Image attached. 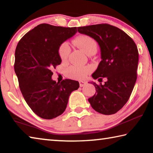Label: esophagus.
Returning <instances> with one entry per match:
<instances>
[{"label": "esophagus", "instance_id": "34e87169", "mask_svg": "<svg viewBox=\"0 0 153 153\" xmlns=\"http://www.w3.org/2000/svg\"><path fill=\"white\" fill-rule=\"evenodd\" d=\"M79 86L80 87H83V86H84L85 85H86V82H83V81H79Z\"/></svg>", "mask_w": 153, "mask_h": 153}]
</instances>
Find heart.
I'll list each match as a JSON object with an SVG mask.
<instances>
[{
	"label": "heart",
	"instance_id": "obj_1",
	"mask_svg": "<svg viewBox=\"0 0 153 153\" xmlns=\"http://www.w3.org/2000/svg\"><path fill=\"white\" fill-rule=\"evenodd\" d=\"M75 45L82 49L83 51L88 55L92 51H97V43L95 41L90 38V36L86 35H81L77 36L74 40ZM71 48L67 42H63L59 46L58 53L61 60L65 62L68 59ZM90 67H80L77 65H72L67 69L66 75L67 77L72 79H83L86 78L90 72Z\"/></svg>",
	"mask_w": 153,
	"mask_h": 153
}]
</instances>
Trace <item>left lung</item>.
I'll list each match as a JSON object with an SVG mask.
<instances>
[{"label":"left lung","instance_id":"obj_1","mask_svg":"<svg viewBox=\"0 0 153 153\" xmlns=\"http://www.w3.org/2000/svg\"><path fill=\"white\" fill-rule=\"evenodd\" d=\"M82 34L92 38L100 48L101 61L92 76L104 84H97L96 93L88 98L92 107L103 115L117 113L128 102L137 79L138 51L126 32L107 24L77 27Z\"/></svg>","mask_w":153,"mask_h":153}]
</instances>
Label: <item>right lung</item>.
<instances>
[{
  "label": "right lung",
  "mask_w": 153,
  "mask_h": 153,
  "mask_svg": "<svg viewBox=\"0 0 153 153\" xmlns=\"http://www.w3.org/2000/svg\"><path fill=\"white\" fill-rule=\"evenodd\" d=\"M77 27L37 25L23 36L15 53L14 69L25 102L38 116L46 120L58 117L67 107L77 81L52 79V69L60 65L59 47L76 34Z\"/></svg>",
  "instance_id": "right-lung-1"
}]
</instances>
